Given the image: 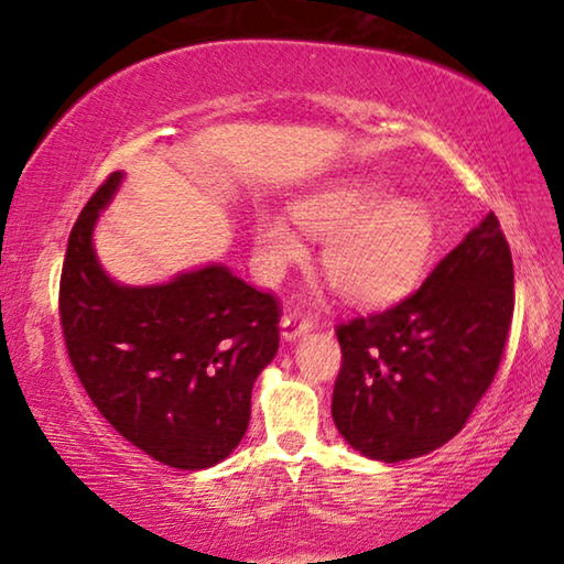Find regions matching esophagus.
Instances as JSON below:
<instances>
[{"mask_svg":"<svg viewBox=\"0 0 564 564\" xmlns=\"http://www.w3.org/2000/svg\"><path fill=\"white\" fill-rule=\"evenodd\" d=\"M313 328V323H311V318H305V316H301V313H289V316H283V321H281V336H283V340H295V338H301L303 333H308Z\"/></svg>","mask_w":564,"mask_h":564,"instance_id":"34e87169","label":"esophagus"}]
</instances>
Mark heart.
<instances>
[{"mask_svg": "<svg viewBox=\"0 0 564 564\" xmlns=\"http://www.w3.org/2000/svg\"><path fill=\"white\" fill-rule=\"evenodd\" d=\"M383 181L348 178L293 204V216L313 236L328 238L323 265L348 301L383 305L403 295L431 261L437 226L423 202L390 198ZM256 253L269 279L305 256L299 228L279 212H259Z\"/></svg>", "mask_w": 564, "mask_h": 564, "instance_id": "heart-1", "label": "heart"}]
</instances>
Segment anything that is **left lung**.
I'll return each instance as SVG.
<instances>
[{
    "label": "left lung",
    "mask_w": 564,
    "mask_h": 564,
    "mask_svg": "<svg viewBox=\"0 0 564 564\" xmlns=\"http://www.w3.org/2000/svg\"><path fill=\"white\" fill-rule=\"evenodd\" d=\"M512 308L510 246L488 214L413 295L338 326V433L383 463L445 445L498 373Z\"/></svg>",
    "instance_id": "left-lung-1"
}]
</instances>
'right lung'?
Segmentation results:
<instances>
[{
  "label": "right lung",
  "mask_w": 564,
  "mask_h": 564,
  "mask_svg": "<svg viewBox=\"0 0 564 564\" xmlns=\"http://www.w3.org/2000/svg\"><path fill=\"white\" fill-rule=\"evenodd\" d=\"M113 174L76 218L59 283L69 360L117 433L178 470L221 463L246 435L251 390L279 350V301L224 263L154 285L101 269L94 226L121 186Z\"/></svg>",
  "instance_id": "right-lung-1"
}]
</instances>
